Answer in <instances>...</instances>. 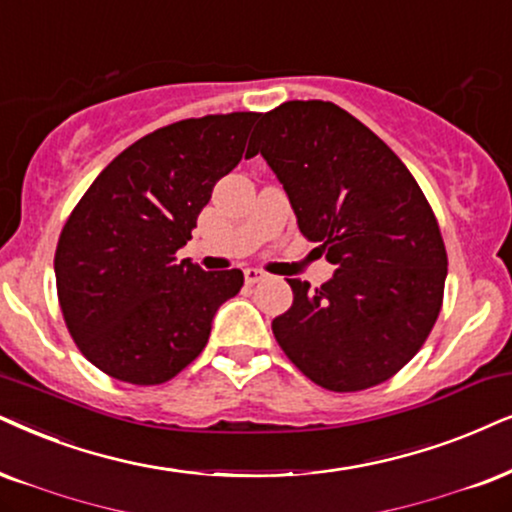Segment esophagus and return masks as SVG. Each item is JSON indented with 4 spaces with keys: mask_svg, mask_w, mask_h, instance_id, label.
<instances>
[{
    "mask_svg": "<svg viewBox=\"0 0 512 512\" xmlns=\"http://www.w3.org/2000/svg\"><path fill=\"white\" fill-rule=\"evenodd\" d=\"M243 276H245V283H257V281H262V278H264V276H267V274H264V271H262V269L248 267V269H245V271H243Z\"/></svg>",
    "mask_w": 512,
    "mask_h": 512,
    "instance_id": "1",
    "label": "esophagus"
}]
</instances>
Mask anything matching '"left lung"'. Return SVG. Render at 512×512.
<instances>
[{"label":"left lung","mask_w":512,"mask_h":512,"mask_svg":"<svg viewBox=\"0 0 512 512\" xmlns=\"http://www.w3.org/2000/svg\"><path fill=\"white\" fill-rule=\"evenodd\" d=\"M260 153L309 241L335 264L271 321L288 359L333 392L392 378L423 347L446 281V250L423 191L383 139L331 101H286L257 115Z\"/></svg>","instance_id":"left-lung-1"}]
</instances>
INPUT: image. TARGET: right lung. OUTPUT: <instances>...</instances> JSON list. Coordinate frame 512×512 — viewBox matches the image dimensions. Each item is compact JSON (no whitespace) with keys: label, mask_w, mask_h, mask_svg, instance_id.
I'll return each mask as SVG.
<instances>
[{"label":"right lung","mask_w":512,"mask_h":512,"mask_svg":"<svg viewBox=\"0 0 512 512\" xmlns=\"http://www.w3.org/2000/svg\"><path fill=\"white\" fill-rule=\"evenodd\" d=\"M257 115L155 129L94 179L68 217L54 260L58 300L80 352L103 373L132 385L174 378L241 290V269L205 271L177 260V250L217 181L243 158Z\"/></svg>","instance_id":"add662e5"}]
</instances>
